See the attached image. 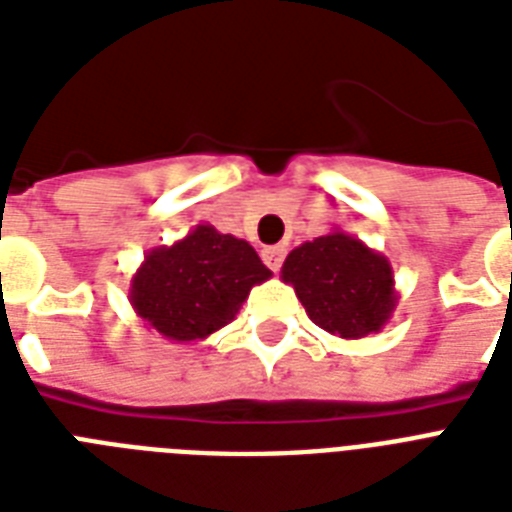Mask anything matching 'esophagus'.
I'll use <instances>...</instances> for the list:
<instances>
[{
  "label": "esophagus",
  "instance_id": "esophagus-1",
  "mask_svg": "<svg viewBox=\"0 0 512 512\" xmlns=\"http://www.w3.org/2000/svg\"><path fill=\"white\" fill-rule=\"evenodd\" d=\"M284 257H287V249L284 247H268L263 249V263L271 268L273 273L279 271L281 263H284Z\"/></svg>",
  "mask_w": 512,
  "mask_h": 512
}]
</instances>
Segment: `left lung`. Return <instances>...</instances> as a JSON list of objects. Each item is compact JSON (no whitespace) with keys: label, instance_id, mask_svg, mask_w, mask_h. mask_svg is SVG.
Segmentation results:
<instances>
[{"label":"left lung","instance_id":"8db88e82","mask_svg":"<svg viewBox=\"0 0 512 512\" xmlns=\"http://www.w3.org/2000/svg\"><path fill=\"white\" fill-rule=\"evenodd\" d=\"M281 281L295 287L316 327L342 340L377 335L398 303L388 257L337 228L292 249Z\"/></svg>","mask_w":512,"mask_h":512}]
</instances>
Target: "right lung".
<instances>
[{"mask_svg": "<svg viewBox=\"0 0 512 512\" xmlns=\"http://www.w3.org/2000/svg\"><path fill=\"white\" fill-rule=\"evenodd\" d=\"M271 279L252 244L201 223L175 244L146 252L130 305L164 340L201 342L236 319L252 287Z\"/></svg>", "mask_w": 512, "mask_h": 512, "instance_id": "add662e5", "label": "right lung"}]
</instances>
